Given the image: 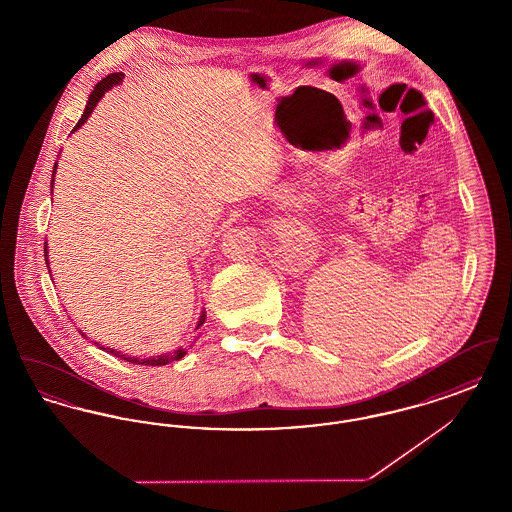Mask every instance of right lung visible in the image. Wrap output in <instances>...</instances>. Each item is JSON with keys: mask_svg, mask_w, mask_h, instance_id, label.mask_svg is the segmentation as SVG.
I'll list each match as a JSON object with an SVG mask.
<instances>
[{"mask_svg": "<svg viewBox=\"0 0 512 512\" xmlns=\"http://www.w3.org/2000/svg\"><path fill=\"white\" fill-rule=\"evenodd\" d=\"M122 78H124V74L122 73H113L109 74V76H105V78H101L98 84H96V88H94V92L90 94V98H88V103H86V109H84V113H82V117H80V121L76 122V126L73 128L74 134L84 122L88 121V117L92 115V111L96 109V105H98L101 98L105 96V92H109L113 86H117V84H121ZM55 171H57V163L53 165V176H55ZM53 178H51V188H53ZM44 255H46V265H48L49 276H51V267H49L48 261V242H46V247H44ZM205 318H207V313H205V309L201 311V315H199V320H197V324H195V330H199L201 326H203V322H205ZM84 338H86V334L84 332H80ZM199 338V336H197ZM195 338V340H197ZM96 345L101 347L103 351H107V353H111V355H115V357H119V359H124L126 363H134V365H146V366H163L169 365L172 361H178V359H182L186 353H188V349H184V347H180V349H174V351H169V353H161V355H155V357H144V359H140V357H132V355H124L121 351H117V349H113V347H105V345H99L98 341H96Z\"/></svg>", "mask_w": 512, "mask_h": 512, "instance_id": "right-lung-1", "label": "right lung"}]
</instances>
